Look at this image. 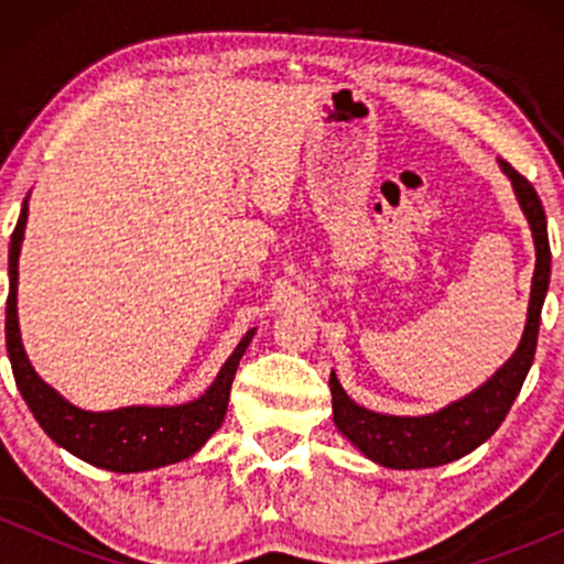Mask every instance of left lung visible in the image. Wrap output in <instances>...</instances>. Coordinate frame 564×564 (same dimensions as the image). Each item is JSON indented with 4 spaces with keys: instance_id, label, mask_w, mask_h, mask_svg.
<instances>
[{
    "instance_id": "left-lung-1",
    "label": "left lung",
    "mask_w": 564,
    "mask_h": 564,
    "mask_svg": "<svg viewBox=\"0 0 564 564\" xmlns=\"http://www.w3.org/2000/svg\"><path fill=\"white\" fill-rule=\"evenodd\" d=\"M498 166L511 180L514 196L525 212L535 243L533 289H530L528 323L520 347L482 387H477L475 392L456 400V403L440 408L437 413H426V416H387V413L368 411V408L349 400L336 373H332L328 387H332L334 424L355 448L381 467L426 469L467 456L501 426L511 403L522 390L530 364H533L543 296H546L549 273H552L546 215H543L535 187L507 161L498 159Z\"/></svg>"
}]
</instances>
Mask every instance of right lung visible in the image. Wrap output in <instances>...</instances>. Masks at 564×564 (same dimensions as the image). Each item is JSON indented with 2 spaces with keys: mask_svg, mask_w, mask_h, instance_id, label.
Listing matches in <instances>:
<instances>
[{
  "mask_svg": "<svg viewBox=\"0 0 564 564\" xmlns=\"http://www.w3.org/2000/svg\"><path fill=\"white\" fill-rule=\"evenodd\" d=\"M29 198L23 200L21 217L10 241V296H8V355L18 390L34 419L61 448L74 453L82 462L108 471H148L177 464L193 456L223 424L228 413L230 387L238 360L243 358L254 328L232 349V355L219 368L217 379L200 398L183 405H129L116 411H84L70 405L61 392L34 371L25 358L18 328V257H21Z\"/></svg>",
  "mask_w": 564,
  "mask_h": 564,
  "instance_id": "add662e5",
  "label": "right lung"
}]
</instances>
